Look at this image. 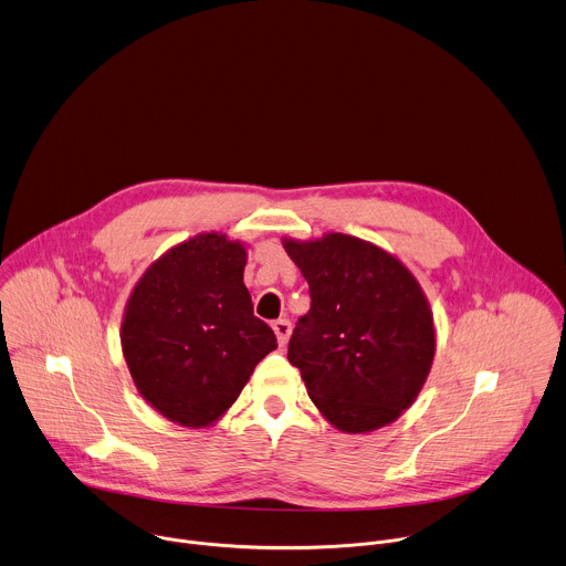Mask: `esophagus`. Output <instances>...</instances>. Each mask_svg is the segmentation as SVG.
<instances>
[{
	"label": "esophagus",
	"mask_w": 566,
	"mask_h": 566,
	"mask_svg": "<svg viewBox=\"0 0 566 566\" xmlns=\"http://www.w3.org/2000/svg\"><path fill=\"white\" fill-rule=\"evenodd\" d=\"M273 331L277 335L280 346H284L289 342V337H291V322L289 319H275L273 322Z\"/></svg>",
	"instance_id": "34e87169"
}]
</instances>
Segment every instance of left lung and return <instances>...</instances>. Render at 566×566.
Masks as SVG:
<instances>
[{
  "label": "left lung",
  "mask_w": 566,
  "mask_h": 566,
  "mask_svg": "<svg viewBox=\"0 0 566 566\" xmlns=\"http://www.w3.org/2000/svg\"><path fill=\"white\" fill-rule=\"evenodd\" d=\"M308 282L311 311L289 342L308 397L339 430L392 423L412 406L434 359V324L412 273L379 247L344 233L284 240Z\"/></svg>",
  "instance_id": "left-lung-1"
}]
</instances>
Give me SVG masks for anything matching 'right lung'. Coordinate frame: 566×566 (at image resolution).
Instances as JSON below:
<instances>
[{
  "instance_id": "right-lung-1",
  "label": "right lung",
  "mask_w": 566,
  "mask_h": 566,
  "mask_svg": "<svg viewBox=\"0 0 566 566\" xmlns=\"http://www.w3.org/2000/svg\"><path fill=\"white\" fill-rule=\"evenodd\" d=\"M244 247L218 233L182 242L136 284L120 344L138 392L178 426L213 423L277 348L242 282Z\"/></svg>"
}]
</instances>
